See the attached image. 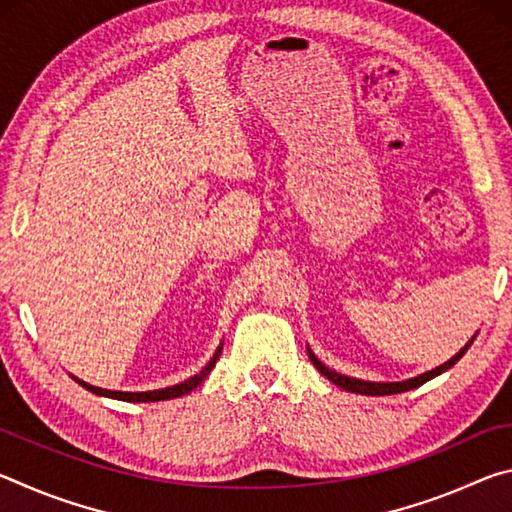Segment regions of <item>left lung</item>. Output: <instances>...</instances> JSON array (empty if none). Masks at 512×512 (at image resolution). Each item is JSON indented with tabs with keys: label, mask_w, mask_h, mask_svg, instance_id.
<instances>
[{
	"label": "left lung",
	"mask_w": 512,
	"mask_h": 512,
	"mask_svg": "<svg viewBox=\"0 0 512 512\" xmlns=\"http://www.w3.org/2000/svg\"><path fill=\"white\" fill-rule=\"evenodd\" d=\"M474 339H476V334L472 336L470 343H465V348L458 350L452 359L443 363V366L433 368V370H429V372H424V375H418V377L406 379V381H363V379H354V377H348V375H341V372H336V370H332V368H327L323 361H318L316 354L311 352L309 348H307V352H309V359H311V363H314V366H316V370L320 372V375H325L329 381H332V384H336L339 388H343V391L361 393V395H395V393L413 391V388L422 386L424 381H429V379H433V377L443 375L445 370L452 368L454 363H456L458 359H461L467 350H470V345L474 343Z\"/></svg>",
	"instance_id": "8db88e82"
}]
</instances>
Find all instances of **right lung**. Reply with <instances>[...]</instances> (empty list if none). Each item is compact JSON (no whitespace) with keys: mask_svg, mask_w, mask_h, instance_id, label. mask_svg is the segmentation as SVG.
Returning <instances> with one entry per match:
<instances>
[{"mask_svg":"<svg viewBox=\"0 0 512 512\" xmlns=\"http://www.w3.org/2000/svg\"><path fill=\"white\" fill-rule=\"evenodd\" d=\"M221 350H223V343L216 348L214 357L210 359V363L198 372V375L185 379L183 384H176V386H169V388H160V391H144V393H124V391H108V388H99V386H92V384H85V381L76 379L79 384L85 388V391H90L94 395H103V397H112V400H124V402H160V400H173V397H180V395H187L192 393L194 388L201 384V381L210 375L212 368L216 366V359L221 357Z\"/></svg>","mask_w":512,"mask_h":512,"instance_id":"obj_1","label":"right lung"}]
</instances>
